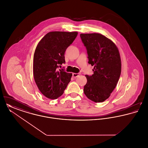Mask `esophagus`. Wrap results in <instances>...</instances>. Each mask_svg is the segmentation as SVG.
Listing matches in <instances>:
<instances>
[{"label":"esophagus","mask_w":148,"mask_h":148,"mask_svg":"<svg viewBox=\"0 0 148 148\" xmlns=\"http://www.w3.org/2000/svg\"><path fill=\"white\" fill-rule=\"evenodd\" d=\"M80 75V73H73V77H77Z\"/></svg>","instance_id":"esophagus-1"}]
</instances>
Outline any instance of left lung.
<instances>
[{
    "label": "left lung",
    "instance_id": "8db88e82",
    "mask_svg": "<svg viewBox=\"0 0 148 148\" xmlns=\"http://www.w3.org/2000/svg\"><path fill=\"white\" fill-rule=\"evenodd\" d=\"M80 36L87 50L88 63L94 66V74L86 75L84 92L92 101L101 103L110 96L119 79V52L111 40L100 34H80Z\"/></svg>",
    "mask_w": 148,
    "mask_h": 148
}]
</instances>
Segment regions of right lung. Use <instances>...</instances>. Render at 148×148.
<instances>
[{
  "label": "right lung",
  "instance_id": "1",
  "mask_svg": "<svg viewBox=\"0 0 148 148\" xmlns=\"http://www.w3.org/2000/svg\"><path fill=\"white\" fill-rule=\"evenodd\" d=\"M77 35V32H51L38 43L33 58V74L36 84L48 98L56 99L63 94L71 82V73L60 65L65 63L64 54Z\"/></svg>",
  "mask_w": 148,
  "mask_h": 148
}]
</instances>
